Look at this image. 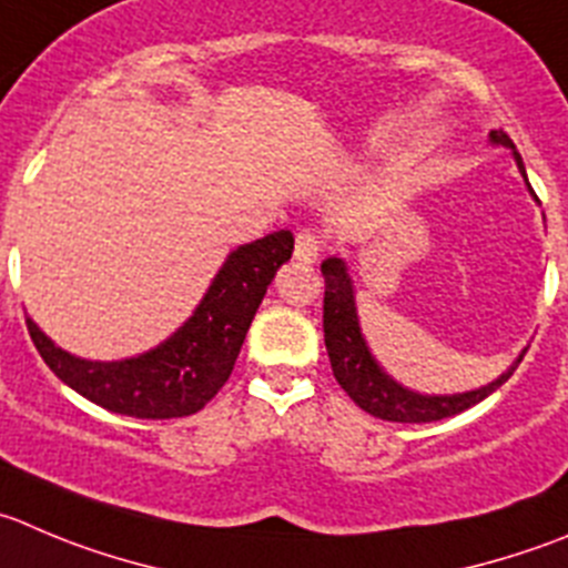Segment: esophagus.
Listing matches in <instances>:
<instances>
[{"instance_id": "1", "label": "esophagus", "mask_w": 568, "mask_h": 568, "mask_svg": "<svg viewBox=\"0 0 568 568\" xmlns=\"http://www.w3.org/2000/svg\"><path fill=\"white\" fill-rule=\"evenodd\" d=\"M323 251V236L315 234V231H301L295 236V258L298 262H315Z\"/></svg>"}]
</instances>
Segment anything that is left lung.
Segmentation results:
<instances>
[{
  "instance_id": "left-lung-1",
  "label": "left lung",
  "mask_w": 568,
  "mask_h": 568,
  "mask_svg": "<svg viewBox=\"0 0 568 568\" xmlns=\"http://www.w3.org/2000/svg\"><path fill=\"white\" fill-rule=\"evenodd\" d=\"M490 142L513 148L510 136L501 131H490ZM518 170L524 172L521 155L513 148ZM323 281H326V293H323V339H326L328 362H332L334 379L339 382L345 393L354 398L356 407L365 413L376 415L382 420H396V424H429V420L452 418V415L463 413V409L474 407L483 398H488L496 387L505 385L510 374L516 371L513 365L507 374L490 382L488 387H479L471 393H455V396H420V393L407 390V387L396 385L385 371L376 365L371 356L368 345L362 339L359 321H356L354 310V290H351V278L345 273V264L339 258H326L321 264Z\"/></svg>"
}]
</instances>
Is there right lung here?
<instances>
[{
	"label": "right lung",
	"instance_id": "right-lung-1",
	"mask_svg": "<svg viewBox=\"0 0 568 568\" xmlns=\"http://www.w3.org/2000/svg\"><path fill=\"white\" fill-rule=\"evenodd\" d=\"M293 234L275 231L236 247L194 315L159 348L122 362L67 354L27 317V332L52 374L89 402L131 418H183L229 382L253 315L275 270L293 256Z\"/></svg>",
	"mask_w": 568,
	"mask_h": 568
}]
</instances>
